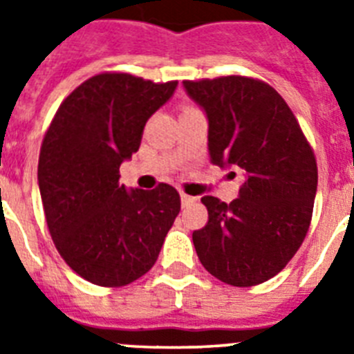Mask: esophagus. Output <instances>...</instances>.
Listing matches in <instances>:
<instances>
[{
  "mask_svg": "<svg viewBox=\"0 0 354 354\" xmlns=\"http://www.w3.org/2000/svg\"><path fill=\"white\" fill-rule=\"evenodd\" d=\"M195 200H196L195 196H189V195H186V193H180V202H183V205L193 204Z\"/></svg>",
  "mask_w": 354,
  "mask_h": 354,
  "instance_id": "1",
  "label": "esophagus"
}]
</instances>
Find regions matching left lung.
I'll return each mask as SVG.
<instances>
[{"instance_id":"obj_1","label":"left lung","mask_w":354,"mask_h":354,"mask_svg":"<svg viewBox=\"0 0 354 354\" xmlns=\"http://www.w3.org/2000/svg\"><path fill=\"white\" fill-rule=\"evenodd\" d=\"M184 88L207 113L211 161L243 174L230 204L202 198L209 221L193 232L196 255L228 286H259L286 268L308 232L314 150L283 97L264 81L221 76L184 81Z\"/></svg>"}]
</instances>
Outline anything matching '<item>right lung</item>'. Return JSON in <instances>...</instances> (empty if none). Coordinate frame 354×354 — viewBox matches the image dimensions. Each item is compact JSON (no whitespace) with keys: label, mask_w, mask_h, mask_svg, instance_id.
<instances>
[{"label":"right lung","mask_w":354,"mask_h":354,"mask_svg":"<svg viewBox=\"0 0 354 354\" xmlns=\"http://www.w3.org/2000/svg\"><path fill=\"white\" fill-rule=\"evenodd\" d=\"M175 88L177 81L102 72L65 97L44 136L39 187L49 234L68 268L95 286L143 277L179 214L170 184L127 192L118 183L122 161Z\"/></svg>","instance_id":"right-lung-1"}]
</instances>
